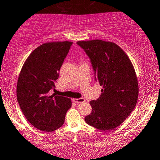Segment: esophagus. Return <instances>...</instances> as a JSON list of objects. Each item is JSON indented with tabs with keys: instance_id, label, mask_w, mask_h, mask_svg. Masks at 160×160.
Instances as JSON below:
<instances>
[{
	"instance_id": "obj_1",
	"label": "esophagus",
	"mask_w": 160,
	"mask_h": 160,
	"mask_svg": "<svg viewBox=\"0 0 160 160\" xmlns=\"http://www.w3.org/2000/svg\"><path fill=\"white\" fill-rule=\"evenodd\" d=\"M73 101L75 102V103H80V102H86V100H85L84 98H78V99L74 98L73 99Z\"/></svg>"
}]
</instances>
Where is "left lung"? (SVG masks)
Segmentation results:
<instances>
[{"mask_svg":"<svg viewBox=\"0 0 160 160\" xmlns=\"http://www.w3.org/2000/svg\"><path fill=\"white\" fill-rule=\"evenodd\" d=\"M77 43L89 57L95 80L102 86L100 98L90 101L92 110L85 120L99 130H113L136 106L139 86L134 66L126 53L113 42L98 39Z\"/></svg>","mask_w":160,"mask_h":160,"instance_id":"1","label":"left lung"}]
</instances>
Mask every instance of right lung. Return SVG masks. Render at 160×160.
Wrapping results in <instances>:
<instances>
[{
  "label": "right lung",
  "instance_id": "add662e5",
  "mask_svg": "<svg viewBox=\"0 0 160 160\" xmlns=\"http://www.w3.org/2000/svg\"><path fill=\"white\" fill-rule=\"evenodd\" d=\"M72 41L48 42L33 50L24 62L17 82V100L22 112L36 128L51 132L63 125L71 99L49 91L55 88L59 72Z\"/></svg>",
  "mask_w": 160,
  "mask_h": 160
}]
</instances>
